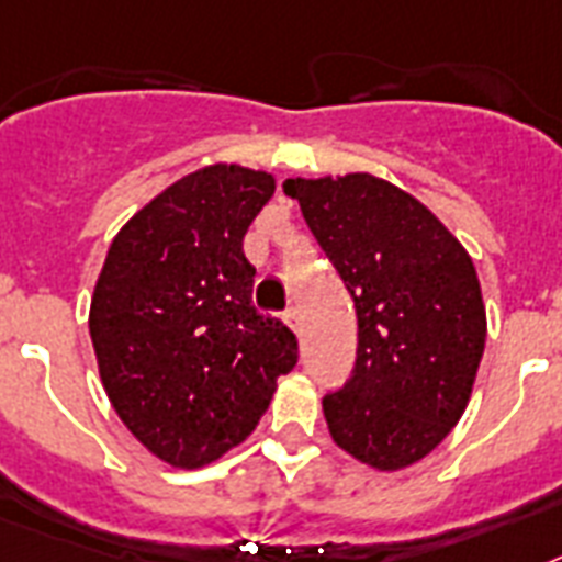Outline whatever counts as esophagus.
Segmentation results:
<instances>
[{"instance_id":"obj_1","label":"esophagus","mask_w":562,"mask_h":562,"mask_svg":"<svg viewBox=\"0 0 562 562\" xmlns=\"http://www.w3.org/2000/svg\"><path fill=\"white\" fill-rule=\"evenodd\" d=\"M284 322L290 324L292 330H295V333H301V313H299V310H295V307H290V310H286V313H284Z\"/></svg>"}]
</instances>
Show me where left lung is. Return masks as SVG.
<instances>
[{
  "instance_id": "1",
  "label": "left lung",
  "mask_w": 562,
  "mask_h": 562,
  "mask_svg": "<svg viewBox=\"0 0 562 562\" xmlns=\"http://www.w3.org/2000/svg\"><path fill=\"white\" fill-rule=\"evenodd\" d=\"M284 192L359 318L353 375L322 402L333 442L379 471L414 465L474 387L488 333L474 261L425 203L368 171L290 178Z\"/></svg>"
}]
</instances>
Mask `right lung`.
Returning <instances> with one entry per match:
<instances>
[{
	"mask_svg": "<svg viewBox=\"0 0 562 562\" xmlns=\"http://www.w3.org/2000/svg\"><path fill=\"white\" fill-rule=\"evenodd\" d=\"M272 192L267 171L203 166L117 232L97 278L88 330L109 402L175 468L244 442L299 361L290 327L252 307L244 255Z\"/></svg>",
	"mask_w": 562,
	"mask_h": 562,
	"instance_id": "1",
	"label": "right lung"
}]
</instances>
